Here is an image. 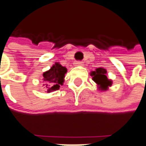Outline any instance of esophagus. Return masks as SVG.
Wrapping results in <instances>:
<instances>
[{
    "label": "esophagus",
    "instance_id": "esophagus-1",
    "mask_svg": "<svg viewBox=\"0 0 146 146\" xmlns=\"http://www.w3.org/2000/svg\"><path fill=\"white\" fill-rule=\"evenodd\" d=\"M75 64H76V65H79V66H83V62H82V61H77V62L75 63Z\"/></svg>",
    "mask_w": 146,
    "mask_h": 146
}]
</instances>
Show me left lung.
<instances>
[{
    "label": "left lung",
    "mask_w": 146,
    "mask_h": 146,
    "mask_svg": "<svg viewBox=\"0 0 146 146\" xmlns=\"http://www.w3.org/2000/svg\"><path fill=\"white\" fill-rule=\"evenodd\" d=\"M90 75L93 77V80L100 86L102 90H106L108 86H111V81L106 77V70L102 67L96 68V70L92 71Z\"/></svg>",
    "instance_id": "1"
}]
</instances>
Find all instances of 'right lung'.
I'll use <instances>...</instances> for the list:
<instances>
[{
	"mask_svg": "<svg viewBox=\"0 0 146 146\" xmlns=\"http://www.w3.org/2000/svg\"><path fill=\"white\" fill-rule=\"evenodd\" d=\"M67 68L60 65L59 63H56L49 71L43 74V80L46 86L47 92L50 93L60 89V85H63L65 74L67 73Z\"/></svg>",
	"mask_w": 146,
	"mask_h": 146,
	"instance_id": "1",
	"label": "right lung"
}]
</instances>
